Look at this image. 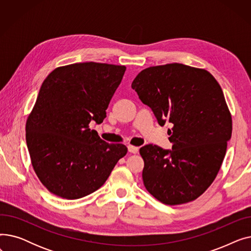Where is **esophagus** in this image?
Segmentation results:
<instances>
[{
    "mask_svg": "<svg viewBox=\"0 0 251 251\" xmlns=\"http://www.w3.org/2000/svg\"><path fill=\"white\" fill-rule=\"evenodd\" d=\"M139 151V148L133 147V146H128V151L131 153H137Z\"/></svg>",
    "mask_w": 251,
    "mask_h": 251,
    "instance_id": "esophagus-1",
    "label": "esophagus"
}]
</instances>
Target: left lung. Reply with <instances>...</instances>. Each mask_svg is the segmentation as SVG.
Wrapping results in <instances>:
<instances>
[{
  "mask_svg": "<svg viewBox=\"0 0 251 251\" xmlns=\"http://www.w3.org/2000/svg\"><path fill=\"white\" fill-rule=\"evenodd\" d=\"M131 87L161 126L167 120L173 124L172 150L152 144L139 150L144 186L165 204L196 200L217 177L232 135L220 84L204 69L172 63L142 70Z\"/></svg>",
  "mask_w": 251,
  "mask_h": 251,
  "instance_id": "8db88e82",
  "label": "left lung"
}]
</instances>
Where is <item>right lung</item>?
Returning a JSON list of instances; mask_svg holds the SVG:
<instances>
[{"mask_svg":"<svg viewBox=\"0 0 251 251\" xmlns=\"http://www.w3.org/2000/svg\"><path fill=\"white\" fill-rule=\"evenodd\" d=\"M125 66L75 63L51 71L26 121V143L35 174L52 194L81 199L98 190L124 144L107 143L89 123L100 124L125 73Z\"/></svg>","mask_w":251,"mask_h":251,"instance_id":"right-lung-1","label":"right lung"}]
</instances>
